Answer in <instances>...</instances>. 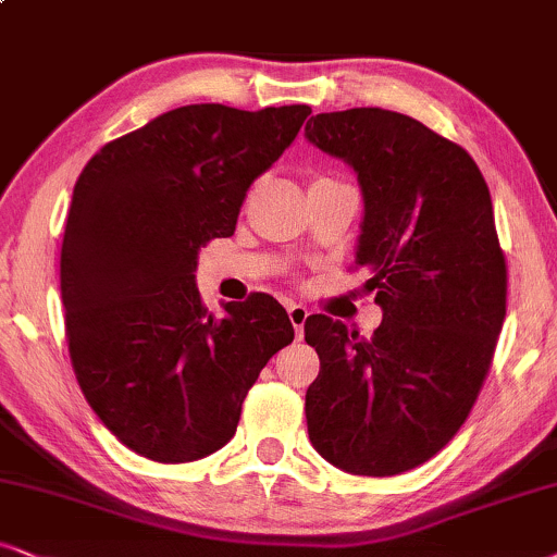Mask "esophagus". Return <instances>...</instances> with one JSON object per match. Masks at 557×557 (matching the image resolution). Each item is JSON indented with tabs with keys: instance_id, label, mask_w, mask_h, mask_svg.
<instances>
[{
	"instance_id": "34e87169",
	"label": "esophagus",
	"mask_w": 557,
	"mask_h": 557,
	"mask_svg": "<svg viewBox=\"0 0 557 557\" xmlns=\"http://www.w3.org/2000/svg\"><path fill=\"white\" fill-rule=\"evenodd\" d=\"M287 315H290V323L295 329V336L302 339V326H306V319H308V308L300 306V302H290L287 306Z\"/></svg>"
}]
</instances>
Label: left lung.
<instances>
[{"mask_svg": "<svg viewBox=\"0 0 557 557\" xmlns=\"http://www.w3.org/2000/svg\"><path fill=\"white\" fill-rule=\"evenodd\" d=\"M306 138L357 172L364 218L355 264L383 308L370 339L306 319L321 360L308 436L351 475H398L466 424L506 315V259L481 169L462 146L380 108L321 112Z\"/></svg>", "mask_w": 557, "mask_h": 557, "instance_id": "obj_1", "label": "left lung"}]
</instances>
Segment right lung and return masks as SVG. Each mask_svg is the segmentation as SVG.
<instances>
[{
    "instance_id": "right-lung-1",
    "label": "right lung",
    "mask_w": 557,
    "mask_h": 557,
    "mask_svg": "<svg viewBox=\"0 0 557 557\" xmlns=\"http://www.w3.org/2000/svg\"><path fill=\"white\" fill-rule=\"evenodd\" d=\"M308 115V104H187L82 169L61 246L69 355L91 411L133 453L193 462L221 449L259 372L293 342L272 295L223 302L215 319L195 270Z\"/></svg>"
}]
</instances>
